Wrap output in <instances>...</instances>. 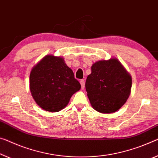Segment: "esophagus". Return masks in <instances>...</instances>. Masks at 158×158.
I'll list each match as a JSON object with an SVG mask.
<instances>
[{
	"label": "esophagus",
	"mask_w": 158,
	"mask_h": 158,
	"mask_svg": "<svg viewBox=\"0 0 158 158\" xmlns=\"http://www.w3.org/2000/svg\"><path fill=\"white\" fill-rule=\"evenodd\" d=\"M80 84H81V89H84L85 87V81L84 79L80 80Z\"/></svg>",
	"instance_id": "obj_1"
}]
</instances>
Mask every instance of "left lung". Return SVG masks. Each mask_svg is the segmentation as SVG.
I'll use <instances>...</instances> for the list:
<instances>
[{"instance_id": "left-lung-1", "label": "left lung", "mask_w": 158, "mask_h": 158, "mask_svg": "<svg viewBox=\"0 0 158 158\" xmlns=\"http://www.w3.org/2000/svg\"><path fill=\"white\" fill-rule=\"evenodd\" d=\"M131 77L117 58L99 60L91 67L86 90L90 102L101 113H113L123 106L131 93Z\"/></svg>"}]
</instances>
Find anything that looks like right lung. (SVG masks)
I'll return each instance as SVG.
<instances>
[{"instance_id":"obj_1","label":"right lung","mask_w":158,"mask_h":158,"mask_svg":"<svg viewBox=\"0 0 158 158\" xmlns=\"http://www.w3.org/2000/svg\"><path fill=\"white\" fill-rule=\"evenodd\" d=\"M32 97L48 112H59L68 104L81 85L61 57L48 55L32 68L29 77Z\"/></svg>"}]
</instances>
